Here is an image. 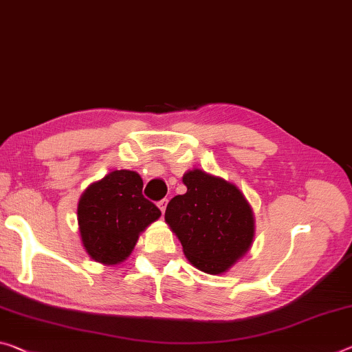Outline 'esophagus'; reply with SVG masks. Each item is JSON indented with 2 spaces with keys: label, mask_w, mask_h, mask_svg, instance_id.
I'll return each instance as SVG.
<instances>
[{
  "label": "esophagus",
  "mask_w": 352,
  "mask_h": 352,
  "mask_svg": "<svg viewBox=\"0 0 352 352\" xmlns=\"http://www.w3.org/2000/svg\"><path fill=\"white\" fill-rule=\"evenodd\" d=\"M158 206H160L161 213H163V214H164V211H166V206H167V199H163V200H160V202H158Z\"/></svg>",
  "instance_id": "1"
}]
</instances>
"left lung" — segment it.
Returning a JSON list of instances; mask_svg holds the SVG:
<instances>
[{"mask_svg":"<svg viewBox=\"0 0 352 352\" xmlns=\"http://www.w3.org/2000/svg\"><path fill=\"white\" fill-rule=\"evenodd\" d=\"M188 191L170 199L164 219L191 263L221 274L246 254L254 238V214L241 191L200 169L183 177Z\"/></svg>","mask_w":352,"mask_h":352,"instance_id":"8db88e82","label":"left lung"}]
</instances>
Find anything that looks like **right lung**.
<instances>
[{"instance_id": "right-lung-1", "label": "right lung", "mask_w": 352, "mask_h": 352, "mask_svg": "<svg viewBox=\"0 0 352 352\" xmlns=\"http://www.w3.org/2000/svg\"><path fill=\"white\" fill-rule=\"evenodd\" d=\"M142 178L133 170H114L89 186L78 204L82 244L96 261L116 265L135 248L139 233L161 216L142 196Z\"/></svg>"}]
</instances>
